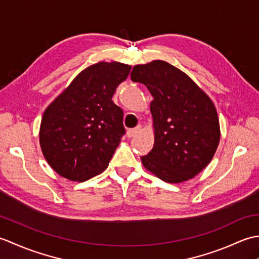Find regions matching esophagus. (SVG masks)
Returning <instances> with one entry per match:
<instances>
[{
    "label": "esophagus",
    "mask_w": 259,
    "mask_h": 259,
    "mask_svg": "<svg viewBox=\"0 0 259 259\" xmlns=\"http://www.w3.org/2000/svg\"><path fill=\"white\" fill-rule=\"evenodd\" d=\"M140 130H141V125H137L136 128L129 129L128 131H126V136H128V138H134V137H136L140 133Z\"/></svg>",
    "instance_id": "obj_1"
}]
</instances>
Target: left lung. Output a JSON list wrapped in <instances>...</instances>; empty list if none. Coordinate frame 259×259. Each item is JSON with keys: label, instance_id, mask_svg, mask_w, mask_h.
Here are the masks:
<instances>
[{"label": "left lung", "instance_id": "1", "mask_svg": "<svg viewBox=\"0 0 259 259\" xmlns=\"http://www.w3.org/2000/svg\"><path fill=\"white\" fill-rule=\"evenodd\" d=\"M130 76L153 97L155 144L141 157L144 167L170 184L194 178L211 161L221 140L210 98L185 72L161 60L135 65Z\"/></svg>", "mask_w": 259, "mask_h": 259}]
</instances>
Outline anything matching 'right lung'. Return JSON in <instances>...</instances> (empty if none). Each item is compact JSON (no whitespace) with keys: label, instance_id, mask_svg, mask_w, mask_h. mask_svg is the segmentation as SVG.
Masks as SVG:
<instances>
[{"label":"right lung","instance_id":"1","mask_svg":"<svg viewBox=\"0 0 259 259\" xmlns=\"http://www.w3.org/2000/svg\"><path fill=\"white\" fill-rule=\"evenodd\" d=\"M130 70L115 61L92 64L49 104L38 137L57 174L81 183L107 169L125 133L123 111L112 96Z\"/></svg>","mask_w":259,"mask_h":259}]
</instances>
